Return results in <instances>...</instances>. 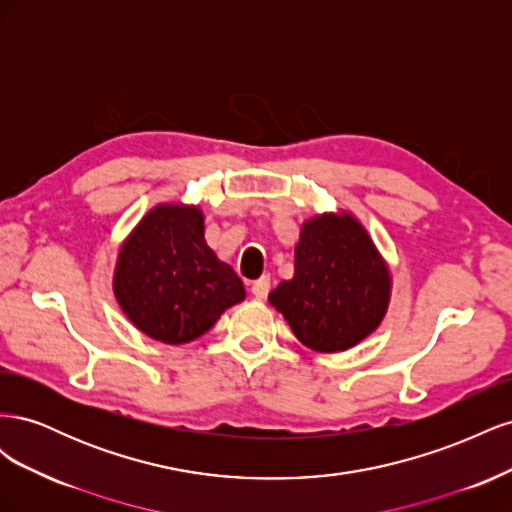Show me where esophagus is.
<instances>
[{"label": "esophagus", "mask_w": 512, "mask_h": 512, "mask_svg": "<svg viewBox=\"0 0 512 512\" xmlns=\"http://www.w3.org/2000/svg\"><path fill=\"white\" fill-rule=\"evenodd\" d=\"M271 290V277L269 275H262L260 280H256L252 284V294L256 299H267V294Z\"/></svg>", "instance_id": "1"}]
</instances>
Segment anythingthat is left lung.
Here are the masks:
<instances>
[{
  "label": "left lung",
  "mask_w": 512,
  "mask_h": 512,
  "mask_svg": "<svg viewBox=\"0 0 512 512\" xmlns=\"http://www.w3.org/2000/svg\"><path fill=\"white\" fill-rule=\"evenodd\" d=\"M389 294V269L365 228L348 213H324L303 224L292 280L277 286L269 303L301 344L342 352L378 329Z\"/></svg>",
  "instance_id": "1"
}]
</instances>
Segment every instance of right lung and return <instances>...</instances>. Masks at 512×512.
Wrapping results in <instances>:
<instances>
[{
	"label": "right lung",
	"instance_id": "add662e5",
	"mask_svg": "<svg viewBox=\"0 0 512 512\" xmlns=\"http://www.w3.org/2000/svg\"><path fill=\"white\" fill-rule=\"evenodd\" d=\"M115 297L126 316L162 344L207 333L245 288L205 241L196 207L158 205L132 230L117 258Z\"/></svg>",
	"mask_w": 512,
	"mask_h": 512
}]
</instances>
